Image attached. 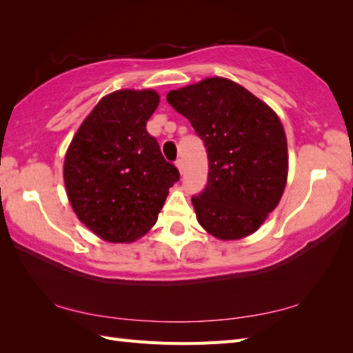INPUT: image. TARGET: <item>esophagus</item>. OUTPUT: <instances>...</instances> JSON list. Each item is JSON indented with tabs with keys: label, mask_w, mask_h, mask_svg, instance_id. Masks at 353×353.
<instances>
[{
	"label": "esophagus",
	"mask_w": 353,
	"mask_h": 353,
	"mask_svg": "<svg viewBox=\"0 0 353 353\" xmlns=\"http://www.w3.org/2000/svg\"><path fill=\"white\" fill-rule=\"evenodd\" d=\"M176 167H177V170H179V172H181V174H183V171H185V163H183V161H182V159H179V161L176 162Z\"/></svg>",
	"instance_id": "esophagus-1"
}]
</instances>
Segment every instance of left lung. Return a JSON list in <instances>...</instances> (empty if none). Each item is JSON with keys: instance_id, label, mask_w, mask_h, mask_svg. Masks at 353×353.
I'll return each instance as SVG.
<instances>
[{"instance_id": "left-lung-1", "label": "left lung", "mask_w": 353, "mask_h": 353, "mask_svg": "<svg viewBox=\"0 0 353 353\" xmlns=\"http://www.w3.org/2000/svg\"><path fill=\"white\" fill-rule=\"evenodd\" d=\"M167 100L190 119L208 152V185L192 197L199 224L221 241L254 234L287 185L288 147L281 118L224 77L170 91Z\"/></svg>"}]
</instances>
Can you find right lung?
Listing matches in <instances>:
<instances>
[{"mask_svg":"<svg viewBox=\"0 0 353 353\" xmlns=\"http://www.w3.org/2000/svg\"><path fill=\"white\" fill-rule=\"evenodd\" d=\"M154 89H119L95 104L63 161L66 196L77 219L108 243H133L154 226L179 171L145 124Z\"/></svg>","mask_w":353,"mask_h":353,"instance_id":"right-lung-1","label":"right lung"}]
</instances>
